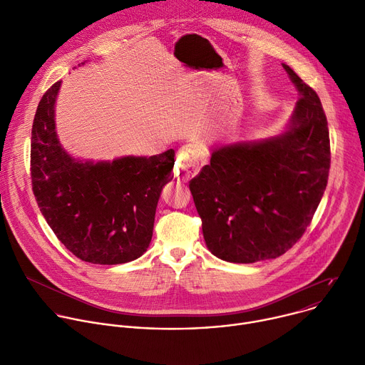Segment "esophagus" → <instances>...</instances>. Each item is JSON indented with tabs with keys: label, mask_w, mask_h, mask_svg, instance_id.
I'll use <instances>...</instances> for the list:
<instances>
[{
	"label": "esophagus",
	"mask_w": 365,
	"mask_h": 365,
	"mask_svg": "<svg viewBox=\"0 0 365 365\" xmlns=\"http://www.w3.org/2000/svg\"><path fill=\"white\" fill-rule=\"evenodd\" d=\"M206 158L203 150L192 145H185L177 152V177L182 181H188L195 177L200 168L205 165Z\"/></svg>",
	"instance_id": "esophagus-1"
}]
</instances>
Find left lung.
<instances>
[{
  "label": "left lung",
  "mask_w": 365,
  "mask_h": 365,
  "mask_svg": "<svg viewBox=\"0 0 365 365\" xmlns=\"http://www.w3.org/2000/svg\"><path fill=\"white\" fill-rule=\"evenodd\" d=\"M300 97L289 130L216 149L190 181L206 245L227 262L286 254L303 236L327 190L331 143L316 91L282 63Z\"/></svg>",
  "instance_id": "8db88e82"
}]
</instances>
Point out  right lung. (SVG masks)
I'll return each instance as SVG.
<instances>
[{"mask_svg": "<svg viewBox=\"0 0 365 365\" xmlns=\"http://www.w3.org/2000/svg\"><path fill=\"white\" fill-rule=\"evenodd\" d=\"M61 81L38 101L30 145L33 194L56 237L91 264L130 262L146 252L160 190L174 177V149L155 156L81 162L59 145L55 100Z\"/></svg>", "mask_w": 365, "mask_h": 365, "instance_id": "right-lung-1", "label": "right lung"}]
</instances>
